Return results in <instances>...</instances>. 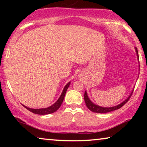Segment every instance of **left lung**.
Returning a JSON list of instances; mask_svg holds the SVG:
<instances>
[{
  "label": "left lung",
  "mask_w": 147,
  "mask_h": 147,
  "mask_svg": "<svg viewBox=\"0 0 147 147\" xmlns=\"http://www.w3.org/2000/svg\"><path fill=\"white\" fill-rule=\"evenodd\" d=\"M135 49H136V55H137V57H138L137 48L135 47ZM132 92H133V91L131 92V94H130V95L127 98V99L124 100L123 102H122L121 104H118V105H117V106H113V107L104 108V107H101V106H99L96 105V104H94L93 102H92L91 100L89 99V98H88L86 91L85 92V93H84V100H85L86 104V106H87L88 108L90 110H91L92 112H96V113H107V112L114 111V110L119 109V108L122 107V106H123L124 104H125L126 102L129 100L130 98L131 97V96L132 94Z\"/></svg>",
  "instance_id": "1"
}]
</instances>
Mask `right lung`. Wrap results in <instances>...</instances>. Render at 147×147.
I'll return each instance as SVG.
<instances>
[{
  "label": "right lung",
  "mask_w": 147,
  "mask_h": 147,
  "mask_svg": "<svg viewBox=\"0 0 147 147\" xmlns=\"http://www.w3.org/2000/svg\"><path fill=\"white\" fill-rule=\"evenodd\" d=\"M70 84V82H69L67 85L65 86V88H63V92L60 96V97L59 99L57 100V102H55V104H53V105L49 106V107L46 108H40V109H33V108H28L27 106H23L25 108H27L28 110H29L30 112H33L34 114H41V115H45V114H51L55 112V111L59 109L60 106H61L62 102H63V100L64 99V97H65L66 91H67L68 87H69Z\"/></svg>",
  "instance_id": "add662e5"
}]
</instances>
